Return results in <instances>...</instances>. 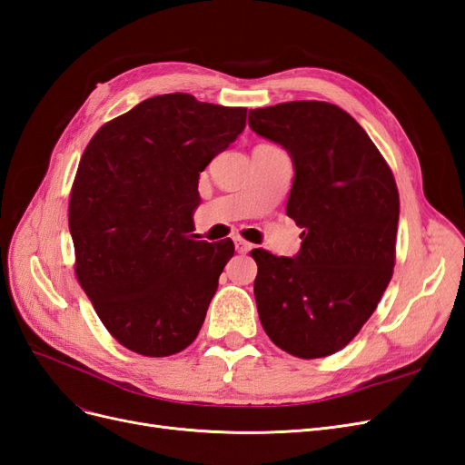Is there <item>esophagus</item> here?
I'll list each match as a JSON object with an SVG mask.
<instances>
[{
	"label": "esophagus",
	"mask_w": 465,
	"mask_h": 465,
	"mask_svg": "<svg viewBox=\"0 0 465 465\" xmlns=\"http://www.w3.org/2000/svg\"><path fill=\"white\" fill-rule=\"evenodd\" d=\"M234 244H236V250L241 252V254H246V252H250V250H252V244H250V242H246V241H242V238H236Z\"/></svg>",
	"instance_id": "34e87169"
}]
</instances>
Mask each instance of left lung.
I'll list each match as a JSON object with an SVG mask.
<instances>
[{"label": "left lung", "instance_id": "1", "mask_svg": "<svg viewBox=\"0 0 465 465\" xmlns=\"http://www.w3.org/2000/svg\"><path fill=\"white\" fill-rule=\"evenodd\" d=\"M248 125L289 153L294 178L287 215L302 229L297 256L252 250L260 322L294 357L331 355L361 331L391 279L396 180L367 132L335 104L256 108Z\"/></svg>", "mask_w": 465, "mask_h": 465}]
</instances>
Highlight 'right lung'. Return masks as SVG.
Masks as SVG:
<instances>
[{
	"mask_svg": "<svg viewBox=\"0 0 465 465\" xmlns=\"http://www.w3.org/2000/svg\"><path fill=\"white\" fill-rule=\"evenodd\" d=\"M246 125V108L188 93L147 98L104 124L69 198L75 273L116 340L168 357L198 337L232 241H195L200 173Z\"/></svg>",
	"mask_w": 465,
	"mask_h": 465,
	"instance_id": "right-lung-1",
	"label": "right lung"
}]
</instances>
